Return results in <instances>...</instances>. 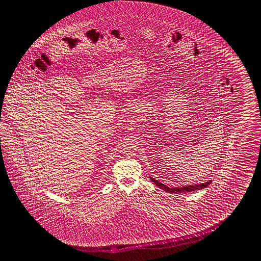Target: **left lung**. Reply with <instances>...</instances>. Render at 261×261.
<instances>
[{
  "label": "left lung",
  "mask_w": 261,
  "mask_h": 261,
  "mask_svg": "<svg viewBox=\"0 0 261 261\" xmlns=\"http://www.w3.org/2000/svg\"><path fill=\"white\" fill-rule=\"evenodd\" d=\"M150 178V180L152 181L156 186L162 188L164 191H166L168 193H186V192H192L195 190H198V189H203L205 187H207L210 184H212V181L210 182H205V184H200V185H193V186H187V187H179V188H170V187H166L165 185H163L162 182H158L157 180Z\"/></svg>",
  "instance_id": "1"
}]
</instances>
